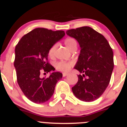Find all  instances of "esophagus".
<instances>
[{
    "mask_svg": "<svg viewBox=\"0 0 127 127\" xmlns=\"http://www.w3.org/2000/svg\"><path fill=\"white\" fill-rule=\"evenodd\" d=\"M67 75H68V74H67V73H63V77H65Z\"/></svg>",
    "mask_w": 127,
    "mask_h": 127,
    "instance_id": "34e87169",
    "label": "esophagus"
}]
</instances>
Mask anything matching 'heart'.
<instances>
[{"mask_svg": "<svg viewBox=\"0 0 127 127\" xmlns=\"http://www.w3.org/2000/svg\"><path fill=\"white\" fill-rule=\"evenodd\" d=\"M65 44L69 50L71 49L74 46H75V45L77 46L76 41L74 38H67L65 39ZM55 48L56 45H53V46H52L50 47L49 51H48V54H49V55L50 57H52L53 55L55 50ZM72 62H66L60 61L56 64L55 67L57 69L59 70H60V71L67 72L69 70V69L72 67Z\"/></svg>", "mask_w": 127, "mask_h": 127, "instance_id": "1", "label": "heart"}]
</instances>
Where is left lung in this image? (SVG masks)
I'll return each instance as SVG.
<instances>
[{
    "label": "left lung",
    "mask_w": 127,
    "mask_h": 127,
    "mask_svg": "<svg viewBox=\"0 0 127 127\" xmlns=\"http://www.w3.org/2000/svg\"><path fill=\"white\" fill-rule=\"evenodd\" d=\"M66 33L75 38L81 48L74 68L83 74L78 75V82L72 88L73 93L83 101H95L110 83L114 67L112 49L104 36L89 26L69 30Z\"/></svg>",
    "instance_id": "1"
}]
</instances>
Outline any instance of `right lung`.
I'll list each match as a JSON object with an SVG mask.
<instances>
[{"label": "right lung", "mask_w": 127, "mask_h": 127, "mask_svg": "<svg viewBox=\"0 0 127 127\" xmlns=\"http://www.w3.org/2000/svg\"><path fill=\"white\" fill-rule=\"evenodd\" d=\"M64 31H53L38 28L23 36L15 48L14 65L17 81L24 95L33 103H43L51 98L62 74L51 73L48 77H40L41 70H53L48 62V51L65 36Z\"/></svg>", "instance_id": "1"}]
</instances>
